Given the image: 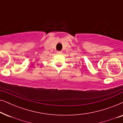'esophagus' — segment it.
Masks as SVG:
<instances>
[{
  "label": "esophagus",
  "mask_w": 123,
  "mask_h": 123,
  "mask_svg": "<svg viewBox=\"0 0 123 123\" xmlns=\"http://www.w3.org/2000/svg\"><path fill=\"white\" fill-rule=\"evenodd\" d=\"M57 53H58V54H62V51H57Z\"/></svg>",
  "instance_id": "1"
}]
</instances>
